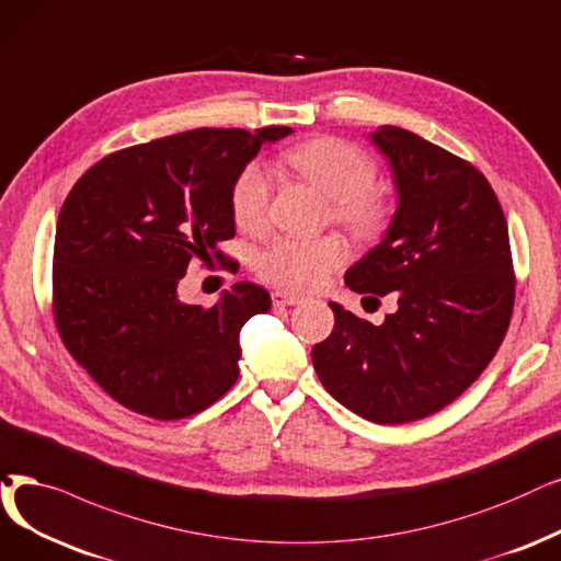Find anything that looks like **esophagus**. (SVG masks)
Listing matches in <instances>:
<instances>
[{"mask_svg": "<svg viewBox=\"0 0 561 561\" xmlns=\"http://www.w3.org/2000/svg\"><path fill=\"white\" fill-rule=\"evenodd\" d=\"M272 304H274V308H285V306H297V304H301V297H295V295H287V293H280V289H276V293H272Z\"/></svg>", "mask_w": 561, "mask_h": 561, "instance_id": "obj_1", "label": "esophagus"}]
</instances>
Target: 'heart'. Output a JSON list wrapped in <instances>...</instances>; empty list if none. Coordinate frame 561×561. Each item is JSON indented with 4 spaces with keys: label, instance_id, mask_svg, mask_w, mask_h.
<instances>
[{
    "label": "heart",
    "instance_id": "b5f03b06",
    "mask_svg": "<svg viewBox=\"0 0 561 561\" xmlns=\"http://www.w3.org/2000/svg\"><path fill=\"white\" fill-rule=\"evenodd\" d=\"M283 163L331 199V218L364 241L382 237L393 220L391 197L375 186L377 163L370 153L341 138H316L283 153ZM230 209L237 228L260 234L268 226L272 176L251 163L234 179ZM345 249L335 237H278L255 257L262 280L287 293H310L343 266Z\"/></svg>",
    "mask_w": 561,
    "mask_h": 561
}]
</instances>
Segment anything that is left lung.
<instances>
[{
  "instance_id": "8db88e82",
  "label": "left lung",
  "mask_w": 561,
  "mask_h": 561,
  "mask_svg": "<svg viewBox=\"0 0 561 561\" xmlns=\"http://www.w3.org/2000/svg\"><path fill=\"white\" fill-rule=\"evenodd\" d=\"M373 142L393 168L398 209L345 283L377 304L398 297V310L375 327L331 301L335 324L312 366L341 405L396 425L474 385L506 335L515 274L502 205L472 163L398 126Z\"/></svg>"
}]
</instances>
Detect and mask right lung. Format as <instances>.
<instances>
[{
	"label": "right lung",
	"instance_id": "right-lung-1",
	"mask_svg": "<svg viewBox=\"0 0 561 561\" xmlns=\"http://www.w3.org/2000/svg\"><path fill=\"white\" fill-rule=\"evenodd\" d=\"M293 128H195L107 153L66 195L53 255V316L64 347L119 405L186 419L239 377V331L272 297L234 283L211 308L184 304L188 264L226 262L234 179Z\"/></svg>",
	"mask_w": 561,
	"mask_h": 561
}]
</instances>
